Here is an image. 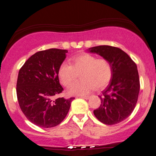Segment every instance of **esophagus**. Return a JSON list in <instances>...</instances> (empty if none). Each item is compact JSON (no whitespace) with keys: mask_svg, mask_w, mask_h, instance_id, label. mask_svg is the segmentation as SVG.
<instances>
[{"mask_svg":"<svg viewBox=\"0 0 156 156\" xmlns=\"http://www.w3.org/2000/svg\"><path fill=\"white\" fill-rule=\"evenodd\" d=\"M80 98H83V99H85V100H88L89 98V96H80Z\"/></svg>","mask_w":156,"mask_h":156,"instance_id":"esophagus-1","label":"esophagus"}]
</instances>
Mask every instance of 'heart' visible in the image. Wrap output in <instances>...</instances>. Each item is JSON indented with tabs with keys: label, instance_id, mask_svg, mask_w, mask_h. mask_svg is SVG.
<instances>
[{
	"label": "heart",
	"instance_id": "1",
	"mask_svg": "<svg viewBox=\"0 0 156 156\" xmlns=\"http://www.w3.org/2000/svg\"><path fill=\"white\" fill-rule=\"evenodd\" d=\"M112 64L105 58H98L90 54H81L73 59L72 65L61 64L58 77L64 87H69L77 81L78 75L81 80L68 91L72 95H85L94 90L106 87L112 78Z\"/></svg>",
	"mask_w": 156,
	"mask_h": 156
}]
</instances>
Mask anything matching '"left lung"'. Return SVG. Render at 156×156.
Segmentation results:
<instances>
[{
    "label": "left lung",
    "instance_id": "1",
    "mask_svg": "<svg viewBox=\"0 0 156 156\" xmlns=\"http://www.w3.org/2000/svg\"><path fill=\"white\" fill-rule=\"evenodd\" d=\"M89 52L100 55L112 64L113 74L103 90L101 104L94 114L105 125H115L125 120L133 112L138 101L140 83L137 66L122 50L109 45L89 48Z\"/></svg>",
    "mask_w": 156,
    "mask_h": 156
}]
</instances>
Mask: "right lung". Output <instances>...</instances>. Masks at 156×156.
Here are the masks:
<instances>
[{"mask_svg": "<svg viewBox=\"0 0 156 156\" xmlns=\"http://www.w3.org/2000/svg\"><path fill=\"white\" fill-rule=\"evenodd\" d=\"M67 52L56 48L39 51L32 55L19 71L17 96L20 107L28 120L41 128L60 124L75 99H52L63 91L58 69Z\"/></svg>", "mask_w": 156, "mask_h": 156, "instance_id": "add662e5", "label": "right lung"}]
</instances>
